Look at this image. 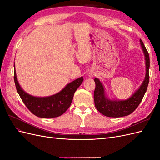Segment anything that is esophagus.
Returning a JSON list of instances; mask_svg holds the SVG:
<instances>
[{
	"instance_id": "obj_1",
	"label": "esophagus",
	"mask_w": 160,
	"mask_h": 160,
	"mask_svg": "<svg viewBox=\"0 0 160 160\" xmlns=\"http://www.w3.org/2000/svg\"><path fill=\"white\" fill-rule=\"evenodd\" d=\"M88 75H89L90 77H93V72H89V74H88Z\"/></svg>"
}]
</instances>
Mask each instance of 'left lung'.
I'll list each match as a JSON object with an SVG mask.
<instances>
[{"mask_svg":"<svg viewBox=\"0 0 160 160\" xmlns=\"http://www.w3.org/2000/svg\"><path fill=\"white\" fill-rule=\"evenodd\" d=\"M146 61V76L138 89L127 99H111L107 96L105 91V87L99 79L95 78V89L94 91L95 105L101 113L109 118H120L127 116L135 110L146 93L149 83V57L143 41L139 40Z\"/></svg>","mask_w":160,"mask_h":160,"instance_id":"1","label":"left lung"}]
</instances>
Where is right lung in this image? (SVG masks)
<instances>
[{
  "label": "right lung",
  "mask_w": 160,
  "mask_h": 160,
  "mask_svg": "<svg viewBox=\"0 0 160 160\" xmlns=\"http://www.w3.org/2000/svg\"><path fill=\"white\" fill-rule=\"evenodd\" d=\"M14 80L18 95L31 112L41 118H53L63 114L71 104L75 91L81 85L83 77L67 84L57 93L47 97H36L27 93L19 85L14 65Z\"/></svg>",
  "instance_id": "obj_1"
}]
</instances>
